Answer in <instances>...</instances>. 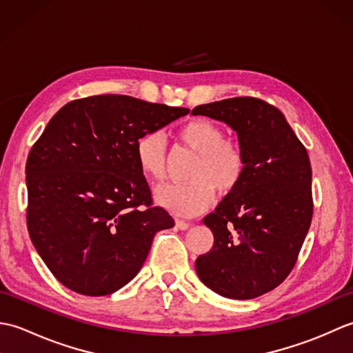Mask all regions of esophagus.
Here are the masks:
<instances>
[{
	"instance_id": "esophagus-1",
	"label": "esophagus",
	"mask_w": 353,
	"mask_h": 353,
	"mask_svg": "<svg viewBox=\"0 0 353 353\" xmlns=\"http://www.w3.org/2000/svg\"><path fill=\"white\" fill-rule=\"evenodd\" d=\"M191 226L188 221H183V220H176V228L181 229V230H186Z\"/></svg>"
}]
</instances>
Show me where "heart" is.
I'll return each instance as SVG.
<instances>
[{"instance_id": "b5f03b06", "label": "heart", "mask_w": 353, "mask_h": 353, "mask_svg": "<svg viewBox=\"0 0 353 353\" xmlns=\"http://www.w3.org/2000/svg\"><path fill=\"white\" fill-rule=\"evenodd\" d=\"M182 141L197 154L190 171V183H167L157 188L154 199L167 211L179 216L199 215L214 203L215 190L230 194L243 181L245 154L236 141L224 138V130L208 118L186 123ZM134 159L139 171L153 182L165 172V138L159 130L142 133L134 144Z\"/></svg>"}]
</instances>
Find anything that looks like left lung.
<instances>
[{"instance_id": "8db88e82", "label": "left lung", "mask_w": 353, "mask_h": 353, "mask_svg": "<svg viewBox=\"0 0 353 353\" xmlns=\"http://www.w3.org/2000/svg\"><path fill=\"white\" fill-rule=\"evenodd\" d=\"M192 115L226 123L245 154L243 181L203 219L214 245L197 258L196 272L223 297L254 299L285 281L310 230V156L282 112L259 99L201 104Z\"/></svg>"}]
</instances>
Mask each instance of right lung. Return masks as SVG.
<instances>
[{
	"instance_id": "1",
	"label": "right lung",
	"mask_w": 353,
	"mask_h": 353,
	"mask_svg": "<svg viewBox=\"0 0 353 353\" xmlns=\"http://www.w3.org/2000/svg\"><path fill=\"white\" fill-rule=\"evenodd\" d=\"M188 112L106 94L74 100L50 119L27 157V228L66 288L85 296L123 288L139 273L156 232L174 226L153 206L134 144Z\"/></svg>"
}]
</instances>
